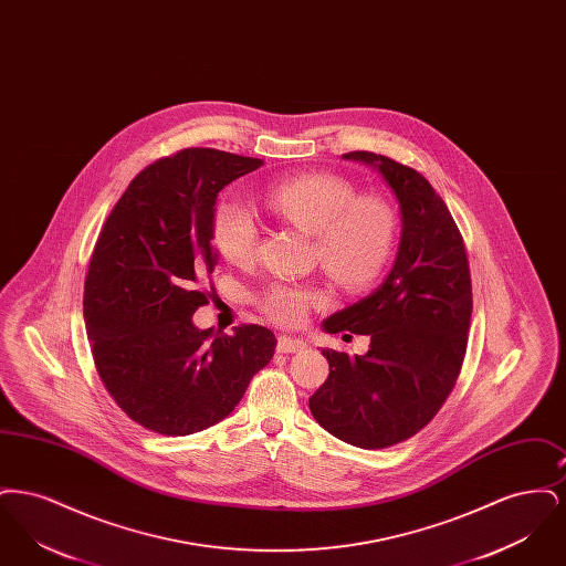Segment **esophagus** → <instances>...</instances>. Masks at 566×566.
<instances>
[{
	"label": "esophagus",
	"instance_id": "1",
	"mask_svg": "<svg viewBox=\"0 0 566 566\" xmlns=\"http://www.w3.org/2000/svg\"><path fill=\"white\" fill-rule=\"evenodd\" d=\"M305 350V344L296 337H289V335H280L277 337V352L282 354H293V352Z\"/></svg>",
	"mask_w": 566,
	"mask_h": 566
}]
</instances>
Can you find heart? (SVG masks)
Instances as JSON below:
<instances>
[{"label": "heart", "mask_w": 566, "mask_h": 566, "mask_svg": "<svg viewBox=\"0 0 566 566\" xmlns=\"http://www.w3.org/2000/svg\"><path fill=\"white\" fill-rule=\"evenodd\" d=\"M265 203L314 235L324 270L346 289L371 284L392 254L397 218L390 206L371 195H356L350 182L335 174L312 171L280 180L265 190ZM214 243L235 265L254 259L259 227L240 201L224 199L216 208ZM321 301L316 286L273 280L256 295V307L275 324L295 326Z\"/></svg>", "instance_id": "heart-1"}]
</instances>
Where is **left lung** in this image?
<instances>
[{
	"instance_id": "left-lung-1",
	"label": "left lung",
	"mask_w": 566,
	"mask_h": 566,
	"mask_svg": "<svg viewBox=\"0 0 566 566\" xmlns=\"http://www.w3.org/2000/svg\"><path fill=\"white\" fill-rule=\"evenodd\" d=\"M344 159L376 167L392 189L401 242L376 291L324 321L326 333L371 344L363 356L323 350L331 371L310 409L337 439L381 450L422 431L450 397L467 352L471 273L457 222L422 174L367 150Z\"/></svg>"
}]
</instances>
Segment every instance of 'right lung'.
<instances>
[{
  "instance_id": "obj_1",
  "label": "right lung",
  "mask_w": 566,
  "mask_h": 566,
  "mask_svg": "<svg viewBox=\"0 0 566 566\" xmlns=\"http://www.w3.org/2000/svg\"><path fill=\"white\" fill-rule=\"evenodd\" d=\"M261 159L187 148L142 169L97 238L84 280L93 360L116 405L148 431L182 437L227 418L275 350V335L242 324L197 328L214 271L218 192Z\"/></svg>"
}]
</instances>
